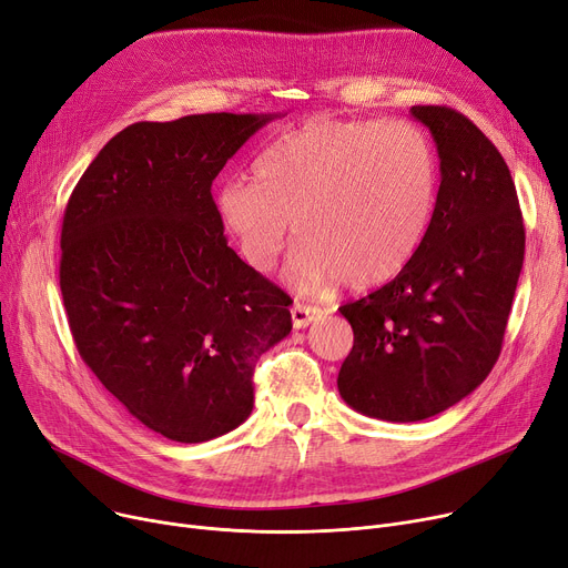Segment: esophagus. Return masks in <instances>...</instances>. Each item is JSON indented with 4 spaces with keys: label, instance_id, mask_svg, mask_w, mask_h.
Returning a JSON list of instances; mask_svg holds the SVG:
<instances>
[{
    "label": "esophagus",
    "instance_id": "esophagus-1",
    "mask_svg": "<svg viewBox=\"0 0 568 568\" xmlns=\"http://www.w3.org/2000/svg\"><path fill=\"white\" fill-rule=\"evenodd\" d=\"M321 316V310L303 305V303H295L291 307V318H293V326L295 328H307L312 321H316Z\"/></svg>",
    "mask_w": 568,
    "mask_h": 568
}]
</instances>
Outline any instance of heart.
Returning a JSON list of instances; mask_svg holds the SVG:
<instances>
[{
  "label": "heart",
  "mask_w": 568,
  "mask_h": 568,
  "mask_svg": "<svg viewBox=\"0 0 568 568\" xmlns=\"http://www.w3.org/2000/svg\"><path fill=\"white\" fill-rule=\"evenodd\" d=\"M437 199L425 133L404 120H312L293 126L231 180L217 214L254 270L267 273L295 235L286 280L326 291L339 280L367 288L395 277L418 252Z\"/></svg>",
  "instance_id": "b5f03b06"
}]
</instances>
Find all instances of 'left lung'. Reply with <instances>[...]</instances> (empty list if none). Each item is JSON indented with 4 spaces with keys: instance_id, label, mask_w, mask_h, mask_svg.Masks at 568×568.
Here are the masks:
<instances>
[{
    "instance_id": "1",
    "label": "left lung",
    "mask_w": 568,
    "mask_h": 568,
    "mask_svg": "<svg viewBox=\"0 0 568 568\" xmlns=\"http://www.w3.org/2000/svg\"><path fill=\"white\" fill-rule=\"evenodd\" d=\"M437 143L442 184L414 258L339 307L354 328L337 388L351 409L390 423L446 412L495 367L525 261L523 212L490 139L446 105H412Z\"/></svg>"
}]
</instances>
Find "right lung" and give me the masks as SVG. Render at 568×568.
<instances>
[{
    "instance_id": "add662e5",
    "label": "right lung",
    "mask_w": 568,
    "mask_h": 568,
    "mask_svg": "<svg viewBox=\"0 0 568 568\" xmlns=\"http://www.w3.org/2000/svg\"><path fill=\"white\" fill-rule=\"evenodd\" d=\"M277 115L122 129L64 210L60 288L80 358L145 427L201 444L245 423L288 295L226 242L212 180Z\"/></svg>"
}]
</instances>
